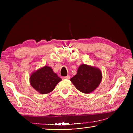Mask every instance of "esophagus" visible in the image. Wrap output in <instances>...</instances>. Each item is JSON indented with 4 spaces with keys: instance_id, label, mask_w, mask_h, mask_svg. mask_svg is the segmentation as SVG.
Listing matches in <instances>:
<instances>
[{
    "instance_id": "1",
    "label": "esophagus",
    "mask_w": 133,
    "mask_h": 133,
    "mask_svg": "<svg viewBox=\"0 0 133 133\" xmlns=\"http://www.w3.org/2000/svg\"><path fill=\"white\" fill-rule=\"evenodd\" d=\"M63 79H70V76L69 75H68L66 76H64Z\"/></svg>"
}]
</instances>
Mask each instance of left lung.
Wrapping results in <instances>:
<instances>
[{"label": "left lung", "mask_w": 133, "mask_h": 133, "mask_svg": "<svg viewBox=\"0 0 133 133\" xmlns=\"http://www.w3.org/2000/svg\"><path fill=\"white\" fill-rule=\"evenodd\" d=\"M102 78V71L98 68L84 64L79 66L77 73L70 81L78 90L89 94L99 87Z\"/></svg>", "instance_id": "obj_1"}]
</instances>
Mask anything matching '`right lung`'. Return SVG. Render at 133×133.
<instances>
[{"label": "right lung", "mask_w": 133, "mask_h": 133, "mask_svg": "<svg viewBox=\"0 0 133 133\" xmlns=\"http://www.w3.org/2000/svg\"><path fill=\"white\" fill-rule=\"evenodd\" d=\"M62 80L50 66H44L30 76V84L34 89L41 94H46L53 91Z\"/></svg>", "instance_id": "obj_1"}]
</instances>
